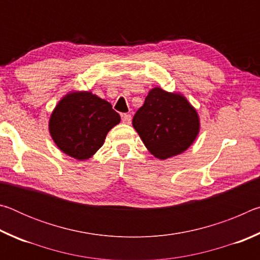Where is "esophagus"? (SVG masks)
<instances>
[{
	"instance_id": "1",
	"label": "esophagus",
	"mask_w": 260,
	"mask_h": 260,
	"mask_svg": "<svg viewBox=\"0 0 260 260\" xmlns=\"http://www.w3.org/2000/svg\"><path fill=\"white\" fill-rule=\"evenodd\" d=\"M121 120H122V122H124V124L129 125L131 122H132V116H131V114H127V113L122 114V116H121Z\"/></svg>"
}]
</instances>
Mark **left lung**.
<instances>
[{"instance_id": "1", "label": "left lung", "mask_w": 260, "mask_h": 260, "mask_svg": "<svg viewBox=\"0 0 260 260\" xmlns=\"http://www.w3.org/2000/svg\"><path fill=\"white\" fill-rule=\"evenodd\" d=\"M133 127L153 156L167 159L193 143L200 132V117L182 94L155 87L134 114Z\"/></svg>"}]
</instances>
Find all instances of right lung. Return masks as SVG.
I'll list each match as a JSON object with an SVG mask.
<instances>
[{"label": "right lung", "instance_id": "obj_1", "mask_svg": "<svg viewBox=\"0 0 260 260\" xmlns=\"http://www.w3.org/2000/svg\"><path fill=\"white\" fill-rule=\"evenodd\" d=\"M120 116L108 101L91 91H71L61 99L49 119V133L59 150L86 160L103 146Z\"/></svg>", "mask_w": 260, "mask_h": 260}]
</instances>
